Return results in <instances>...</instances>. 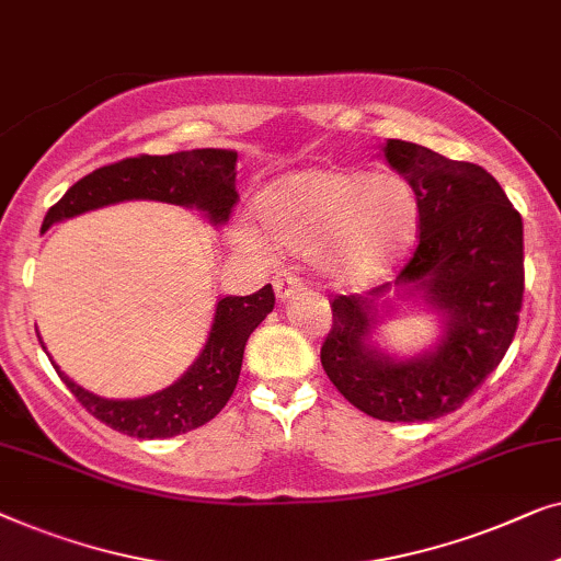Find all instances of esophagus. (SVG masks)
<instances>
[{
    "instance_id": "1",
    "label": "esophagus",
    "mask_w": 561,
    "mask_h": 561,
    "mask_svg": "<svg viewBox=\"0 0 561 561\" xmlns=\"http://www.w3.org/2000/svg\"><path fill=\"white\" fill-rule=\"evenodd\" d=\"M302 289H305V284H302V279L297 277V274L282 272V274H277V277H274V291H277V297L282 299V302H284V299L297 297Z\"/></svg>"
}]
</instances>
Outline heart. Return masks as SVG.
<instances>
[{"label": "heart", "mask_w": 561, "mask_h": 561, "mask_svg": "<svg viewBox=\"0 0 561 561\" xmlns=\"http://www.w3.org/2000/svg\"><path fill=\"white\" fill-rule=\"evenodd\" d=\"M262 228L241 224L233 243L254 259L287 249L310 256L341 284L381 279L412 251L420 198L399 175L310 168L266 185L256 198Z\"/></svg>", "instance_id": "heart-1"}]
</instances>
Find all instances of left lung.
<instances>
[{"label":"left lung","mask_w":561,"mask_h":561,"mask_svg":"<svg viewBox=\"0 0 561 561\" xmlns=\"http://www.w3.org/2000/svg\"><path fill=\"white\" fill-rule=\"evenodd\" d=\"M386 162L420 198V243L393 287L427 299L442 337L414 358H391L370 343L378 299L337 295L322 368L353 407L383 422H430L465 404L499 368L524 302V224L491 172L427 147L389 139Z\"/></svg>","instance_id":"left-lung-1"}]
</instances>
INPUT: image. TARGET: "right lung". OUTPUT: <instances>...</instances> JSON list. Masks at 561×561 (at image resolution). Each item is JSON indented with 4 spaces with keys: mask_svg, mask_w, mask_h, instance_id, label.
<instances>
[{
    "mask_svg": "<svg viewBox=\"0 0 561 561\" xmlns=\"http://www.w3.org/2000/svg\"><path fill=\"white\" fill-rule=\"evenodd\" d=\"M233 149H187L175 154H139L93 170L78 180L47 210L43 231L58 220L81 216L119 201H162L198 208L213 226L226 224L236 193ZM274 310V289L266 284L254 295L218 299L210 335L191 368L168 389L141 399H104L85 391L66 374L58 376L89 414L106 427L139 439H164L203 427L228 404L239 383L243 348L266 314Z\"/></svg>",
    "mask_w": 561,
    "mask_h": 561,
    "instance_id": "obj_1",
    "label": "right lung"
}]
</instances>
